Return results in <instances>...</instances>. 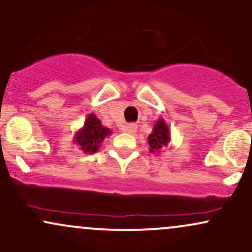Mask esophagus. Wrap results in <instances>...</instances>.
I'll return each mask as SVG.
<instances>
[{
	"label": "esophagus",
	"mask_w": 252,
	"mask_h": 252,
	"mask_svg": "<svg viewBox=\"0 0 252 252\" xmlns=\"http://www.w3.org/2000/svg\"><path fill=\"white\" fill-rule=\"evenodd\" d=\"M124 132H128V134H135L136 130H137V126L134 123H130V124H126V126H124Z\"/></svg>",
	"instance_id": "esophagus-1"
}]
</instances>
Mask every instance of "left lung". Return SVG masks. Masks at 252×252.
Instances as JSON below:
<instances>
[{"mask_svg": "<svg viewBox=\"0 0 252 252\" xmlns=\"http://www.w3.org/2000/svg\"><path fill=\"white\" fill-rule=\"evenodd\" d=\"M170 142V131L168 124L162 117L156 121L155 126H153V131L148 136L149 152L153 154H160V152L164 147H167Z\"/></svg>", "mask_w": 252, "mask_h": 252, "instance_id": "1", "label": "left lung"}]
</instances>
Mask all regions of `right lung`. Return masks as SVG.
I'll return each instance as SVG.
<instances>
[{"label":"right lung","mask_w":252,"mask_h":252,"mask_svg":"<svg viewBox=\"0 0 252 252\" xmlns=\"http://www.w3.org/2000/svg\"><path fill=\"white\" fill-rule=\"evenodd\" d=\"M111 135V129L105 128L100 120L92 112L86 117L84 126L73 136V142L85 154H94L102 146L105 137Z\"/></svg>","instance_id":"1"}]
</instances>
